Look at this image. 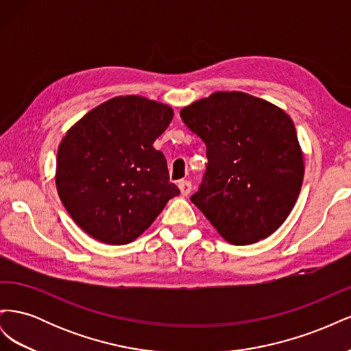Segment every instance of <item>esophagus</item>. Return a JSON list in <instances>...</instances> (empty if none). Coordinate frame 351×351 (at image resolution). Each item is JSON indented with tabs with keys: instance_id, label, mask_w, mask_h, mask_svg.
Returning a JSON list of instances; mask_svg holds the SVG:
<instances>
[{
	"instance_id": "34e87169",
	"label": "esophagus",
	"mask_w": 351,
	"mask_h": 351,
	"mask_svg": "<svg viewBox=\"0 0 351 351\" xmlns=\"http://www.w3.org/2000/svg\"><path fill=\"white\" fill-rule=\"evenodd\" d=\"M178 189L183 196H187L190 195V192H192V183L187 182V180H182V182L178 183Z\"/></svg>"
}]
</instances>
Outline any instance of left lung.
Returning a JSON list of instances; mask_svg holds the SVG:
<instances>
[{"label": "left lung", "mask_w": 351, "mask_h": 351, "mask_svg": "<svg viewBox=\"0 0 351 351\" xmlns=\"http://www.w3.org/2000/svg\"><path fill=\"white\" fill-rule=\"evenodd\" d=\"M180 117L206 145V171L190 200L232 244L271 236L303 183V155L290 117L243 92L212 93Z\"/></svg>", "instance_id": "8db88e82"}]
</instances>
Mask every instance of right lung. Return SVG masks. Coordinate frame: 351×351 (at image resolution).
Listing matches in <instances>:
<instances>
[{"mask_svg":"<svg viewBox=\"0 0 351 351\" xmlns=\"http://www.w3.org/2000/svg\"><path fill=\"white\" fill-rule=\"evenodd\" d=\"M168 105L117 97L74 124L57 154L56 183L74 222L98 241L127 244L180 195L154 142L173 120Z\"/></svg>","mask_w":351,"mask_h":351,"instance_id":"add662e5","label":"right lung"}]
</instances>
